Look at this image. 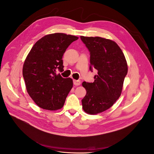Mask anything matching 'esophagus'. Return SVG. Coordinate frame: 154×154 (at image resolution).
I'll use <instances>...</instances> for the list:
<instances>
[{"label": "esophagus", "instance_id": "34e87169", "mask_svg": "<svg viewBox=\"0 0 154 154\" xmlns=\"http://www.w3.org/2000/svg\"><path fill=\"white\" fill-rule=\"evenodd\" d=\"M73 83H74V85H76V86H78L81 84V82L80 80H73Z\"/></svg>", "mask_w": 154, "mask_h": 154}]
</instances>
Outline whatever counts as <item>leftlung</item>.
<instances>
[{
  "label": "left lung",
  "instance_id": "left-lung-1",
  "mask_svg": "<svg viewBox=\"0 0 154 154\" xmlns=\"http://www.w3.org/2000/svg\"><path fill=\"white\" fill-rule=\"evenodd\" d=\"M80 38L90 52V70L97 71L94 82L82 83L87 91L82 108L88 114H97L110 108L121 96L127 63L115 42L99 36Z\"/></svg>",
  "mask_w": 154,
  "mask_h": 154
}]
</instances>
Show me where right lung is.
<instances>
[{"mask_svg":"<svg viewBox=\"0 0 154 154\" xmlns=\"http://www.w3.org/2000/svg\"><path fill=\"white\" fill-rule=\"evenodd\" d=\"M78 39L76 36L60 32L47 35L36 42L27 54L23 77L27 93L40 108L57 110L63 107L73 82L56 71H63V53Z\"/></svg>","mask_w":154,"mask_h":154,"instance_id":"add662e5","label":"right lung"}]
</instances>
